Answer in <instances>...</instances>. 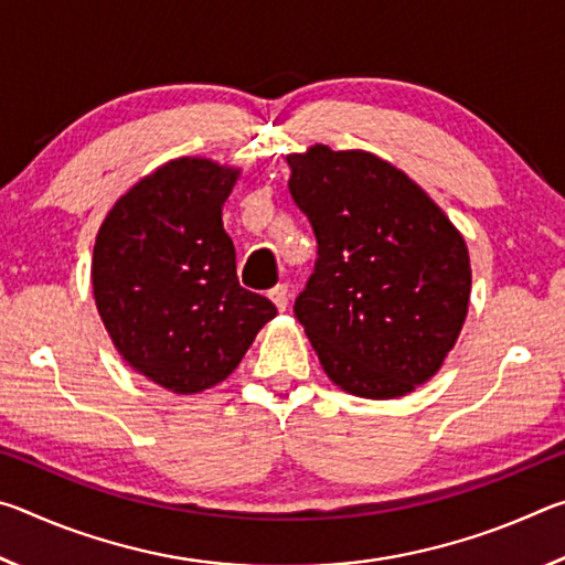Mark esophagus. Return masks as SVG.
Returning <instances> with one entry per match:
<instances>
[{
  "label": "esophagus",
  "instance_id": "esophagus-1",
  "mask_svg": "<svg viewBox=\"0 0 565 565\" xmlns=\"http://www.w3.org/2000/svg\"><path fill=\"white\" fill-rule=\"evenodd\" d=\"M269 299L274 301L276 309L284 311L286 303H289V286H286V284H276L274 289L269 291Z\"/></svg>",
  "mask_w": 565,
  "mask_h": 565
}]
</instances>
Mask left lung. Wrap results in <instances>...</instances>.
<instances>
[{
	"label": "left lung",
	"instance_id": "8db88e82",
	"mask_svg": "<svg viewBox=\"0 0 565 565\" xmlns=\"http://www.w3.org/2000/svg\"><path fill=\"white\" fill-rule=\"evenodd\" d=\"M289 191L317 236L294 317L333 384L396 398L431 379L461 333L463 236L404 171L366 151L289 157Z\"/></svg>",
	"mask_w": 565,
	"mask_h": 565
}]
</instances>
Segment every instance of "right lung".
<instances>
[{"label": "right lung", "mask_w": 565, "mask_h": 565, "mask_svg": "<svg viewBox=\"0 0 565 565\" xmlns=\"http://www.w3.org/2000/svg\"><path fill=\"white\" fill-rule=\"evenodd\" d=\"M238 171L174 159L124 194L97 234L92 286L114 347L174 394L224 381L276 306L236 279L222 206Z\"/></svg>", "instance_id": "1"}]
</instances>
